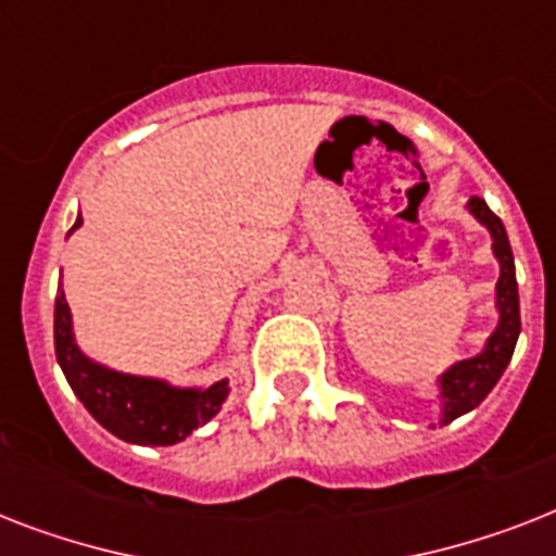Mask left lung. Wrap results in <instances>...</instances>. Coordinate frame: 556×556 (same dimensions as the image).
Wrapping results in <instances>:
<instances>
[{"instance_id": "8db88e82", "label": "left lung", "mask_w": 556, "mask_h": 556, "mask_svg": "<svg viewBox=\"0 0 556 556\" xmlns=\"http://www.w3.org/2000/svg\"><path fill=\"white\" fill-rule=\"evenodd\" d=\"M467 210L473 213L479 225L488 227V233L493 239V256L500 262V282H496V312H500V323H496V329H493V334L488 338V343H484L479 355L458 361V364L450 366L439 378L441 427L456 421L458 415L476 409L488 397V392L502 378V371L508 369L514 349H517L519 326H522L519 323L517 268H514V253H510L505 225H502V218L479 195L467 201Z\"/></svg>"}]
</instances>
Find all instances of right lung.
<instances>
[{
	"instance_id": "1",
	"label": "right lung",
	"mask_w": 556,
	"mask_h": 556,
	"mask_svg": "<svg viewBox=\"0 0 556 556\" xmlns=\"http://www.w3.org/2000/svg\"><path fill=\"white\" fill-rule=\"evenodd\" d=\"M80 225L83 218L77 216L72 233ZM54 352L68 387L91 418L117 439L141 447H169L185 441L222 409L230 392L227 380H216L207 389L173 387L161 378L126 375L91 361L74 340L72 308L63 291H56L54 300Z\"/></svg>"
}]
</instances>
